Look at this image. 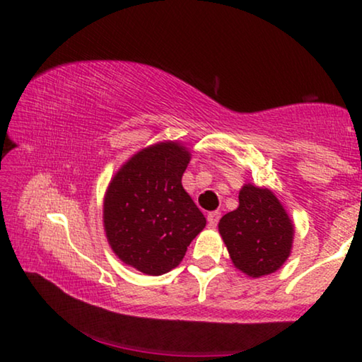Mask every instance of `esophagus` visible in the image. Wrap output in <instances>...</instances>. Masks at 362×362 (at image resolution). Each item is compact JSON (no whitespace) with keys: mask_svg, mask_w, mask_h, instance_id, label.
I'll use <instances>...</instances> for the list:
<instances>
[{"mask_svg":"<svg viewBox=\"0 0 362 362\" xmlns=\"http://www.w3.org/2000/svg\"><path fill=\"white\" fill-rule=\"evenodd\" d=\"M218 220H220V212L218 211H214V212L207 214V225H209L211 228H216Z\"/></svg>","mask_w":362,"mask_h":362,"instance_id":"34e87169","label":"esophagus"}]
</instances>
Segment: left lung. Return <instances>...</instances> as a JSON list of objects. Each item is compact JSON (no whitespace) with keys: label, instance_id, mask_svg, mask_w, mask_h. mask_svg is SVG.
Returning <instances> with one entry per match:
<instances>
[{"label":"left lung","instance_id":"left-lung-1","mask_svg":"<svg viewBox=\"0 0 362 362\" xmlns=\"http://www.w3.org/2000/svg\"><path fill=\"white\" fill-rule=\"evenodd\" d=\"M218 231L235 267L252 278L276 272L291 254L292 222L267 188L244 185L240 206L220 218Z\"/></svg>","mask_w":362,"mask_h":362}]
</instances>
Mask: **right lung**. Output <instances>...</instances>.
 Instances as JSON below:
<instances>
[{
	"mask_svg": "<svg viewBox=\"0 0 362 362\" xmlns=\"http://www.w3.org/2000/svg\"><path fill=\"white\" fill-rule=\"evenodd\" d=\"M189 161L185 146L166 142L134 155L113 177L103 203V225L115 254L150 276L182 262L203 216L182 187Z\"/></svg>",
	"mask_w": 362,
	"mask_h": 362,
	"instance_id": "1",
	"label": "right lung"
}]
</instances>
